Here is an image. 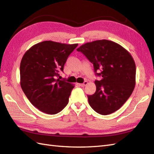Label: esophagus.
Returning a JSON list of instances; mask_svg holds the SVG:
<instances>
[{
    "label": "esophagus",
    "instance_id": "34e87169",
    "mask_svg": "<svg viewBox=\"0 0 154 154\" xmlns=\"http://www.w3.org/2000/svg\"><path fill=\"white\" fill-rule=\"evenodd\" d=\"M88 84V82L87 81H85L83 83H81V84H79V86L80 87H85V86H86Z\"/></svg>",
    "mask_w": 154,
    "mask_h": 154
}]
</instances>
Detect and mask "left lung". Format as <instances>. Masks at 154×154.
I'll return each instance as SVG.
<instances>
[{
  "mask_svg": "<svg viewBox=\"0 0 154 154\" xmlns=\"http://www.w3.org/2000/svg\"><path fill=\"white\" fill-rule=\"evenodd\" d=\"M77 51L93 63L96 75L102 77L94 81L95 93L87 96L91 108L103 116L116 112L130 97L136 84V66L131 54L105 39L87 42Z\"/></svg>",
  "mask_w": 154,
  "mask_h": 154,
  "instance_id": "left-lung-1",
  "label": "left lung"
}]
</instances>
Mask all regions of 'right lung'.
Segmentation results:
<instances>
[{
	"mask_svg": "<svg viewBox=\"0 0 154 154\" xmlns=\"http://www.w3.org/2000/svg\"><path fill=\"white\" fill-rule=\"evenodd\" d=\"M78 44L51 41L39 42L24 54L20 63V85L35 108L56 114L67 106L74 86L57 79Z\"/></svg>",
	"mask_w": 154,
	"mask_h": 154,
	"instance_id": "add662e5",
	"label": "right lung"
}]
</instances>
